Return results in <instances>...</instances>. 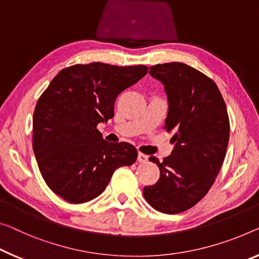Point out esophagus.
Segmentation results:
<instances>
[{"label":"esophagus","mask_w":259,"mask_h":259,"mask_svg":"<svg viewBox=\"0 0 259 259\" xmlns=\"http://www.w3.org/2000/svg\"><path fill=\"white\" fill-rule=\"evenodd\" d=\"M138 161L140 163H146L147 161H148V156H147V155H145V154H142V153H139L138 154Z\"/></svg>","instance_id":"esophagus-1"}]
</instances>
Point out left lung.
Instances as JSON below:
<instances>
[{
  "label": "left lung",
  "mask_w": 259,
  "mask_h": 259,
  "mask_svg": "<svg viewBox=\"0 0 259 259\" xmlns=\"http://www.w3.org/2000/svg\"><path fill=\"white\" fill-rule=\"evenodd\" d=\"M168 97L164 130L174 133L171 155L160 162L156 184L145 186L143 197L158 212L177 214L193 207L212 188L229 141V118L213 79L182 62L150 67Z\"/></svg>",
  "instance_id": "left-lung-1"
}]
</instances>
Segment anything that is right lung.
I'll list each match as a JSON object with an SVG mask.
<instances>
[{
	"label": "right lung",
	"mask_w": 259,
	"mask_h": 259,
	"mask_svg": "<svg viewBox=\"0 0 259 259\" xmlns=\"http://www.w3.org/2000/svg\"><path fill=\"white\" fill-rule=\"evenodd\" d=\"M148 67L102 62L59 71L39 97L33 113L32 147L49 188L71 204L98 197L138 150L128 142L110 143L97 130L114 116L118 95L141 79Z\"/></svg>",
	"instance_id": "obj_1"
}]
</instances>
